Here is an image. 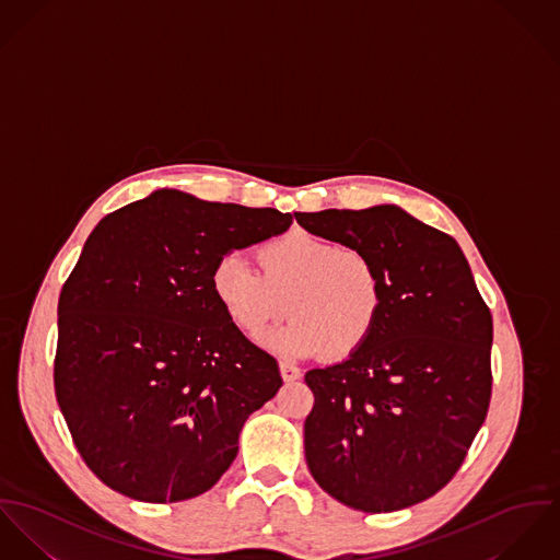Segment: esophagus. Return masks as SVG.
I'll list each match as a JSON object with an SVG mask.
<instances>
[{
    "label": "esophagus",
    "mask_w": 560,
    "mask_h": 560,
    "mask_svg": "<svg viewBox=\"0 0 560 560\" xmlns=\"http://www.w3.org/2000/svg\"><path fill=\"white\" fill-rule=\"evenodd\" d=\"M279 372H281V377L285 380V382H294V380H299L303 373H301V370L299 368H294L292 363H279Z\"/></svg>",
    "instance_id": "1"
}]
</instances>
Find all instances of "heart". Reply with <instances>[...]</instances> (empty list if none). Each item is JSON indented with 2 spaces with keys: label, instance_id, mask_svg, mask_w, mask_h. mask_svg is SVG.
I'll use <instances>...</instances> for the list:
<instances>
[{
  "label": "heart",
  "instance_id": "1",
  "mask_svg": "<svg viewBox=\"0 0 560 560\" xmlns=\"http://www.w3.org/2000/svg\"><path fill=\"white\" fill-rule=\"evenodd\" d=\"M257 272L243 253L223 255L210 275V288L230 322L255 335L283 313L292 317L264 343L290 357L324 350L330 359L359 352L384 310L382 275L368 253L294 230L259 253Z\"/></svg>",
  "mask_w": 560,
  "mask_h": 560
}]
</instances>
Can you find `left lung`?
Segmentation results:
<instances>
[{
  "mask_svg": "<svg viewBox=\"0 0 560 560\" xmlns=\"http://www.w3.org/2000/svg\"><path fill=\"white\" fill-rule=\"evenodd\" d=\"M301 228L368 253L384 285L372 339L305 373V457L330 497L390 513L434 497L462 466L492 395V313L459 245L393 203L294 212Z\"/></svg>",
  "mask_w": 560,
  "mask_h": 560,
  "instance_id": "left-lung-1",
  "label": "left lung"
}]
</instances>
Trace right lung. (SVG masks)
Instances as JSON below:
<instances>
[{
  "label": "right lung",
  "mask_w": 560,
  "mask_h": 560,
  "mask_svg": "<svg viewBox=\"0 0 560 560\" xmlns=\"http://www.w3.org/2000/svg\"><path fill=\"white\" fill-rule=\"evenodd\" d=\"M275 208L159 188L107 214L58 305L56 395L88 468L141 502L208 492L277 395V361L212 294L214 264L288 232Z\"/></svg>",
  "instance_id": "add662e5"
}]
</instances>
